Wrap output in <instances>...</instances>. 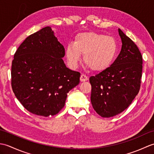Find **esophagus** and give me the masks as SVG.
Segmentation results:
<instances>
[{
  "instance_id": "obj_1",
  "label": "esophagus",
  "mask_w": 154,
  "mask_h": 154,
  "mask_svg": "<svg viewBox=\"0 0 154 154\" xmlns=\"http://www.w3.org/2000/svg\"><path fill=\"white\" fill-rule=\"evenodd\" d=\"M88 79H89V78H88V77L86 76L85 75L82 74V75H81V77H80V81H81V82H84V81H87Z\"/></svg>"
}]
</instances>
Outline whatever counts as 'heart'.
<instances>
[{
	"label": "heart",
	"mask_w": 154,
	"mask_h": 154,
	"mask_svg": "<svg viewBox=\"0 0 154 154\" xmlns=\"http://www.w3.org/2000/svg\"><path fill=\"white\" fill-rule=\"evenodd\" d=\"M118 50L115 39L94 32L78 34L73 43L65 48V55L69 64L75 68L83 54L85 63L94 71L106 69L112 64Z\"/></svg>",
	"instance_id": "1"
}]
</instances>
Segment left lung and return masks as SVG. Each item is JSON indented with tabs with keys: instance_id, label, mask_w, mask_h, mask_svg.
Wrapping results in <instances>:
<instances>
[{
	"instance_id": "obj_1",
	"label": "left lung",
	"mask_w": 154,
	"mask_h": 154,
	"mask_svg": "<svg viewBox=\"0 0 154 154\" xmlns=\"http://www.w3.org/2000/svg\"><path fill=\"white\" fill-rule=\"evenodd\" d=\"M121 51L106 69L90 77L91 100L94 110L104 118L121 113L138 94L141 83L142 56L131 39L119 28Z\"/></svg>"
}]
</instances>
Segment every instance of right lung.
I'll list each match as a JSON object with an SVG mask.
<instances>
[{"label":"right lung","mask_w":154,"mask_h":154,"mask_svg":"<svg viewBox=\"0 0 154 154\" xmlns=\"http://www.w3.org/2000/svg\"><path fill=\"white\" fill-rule=\"evenodd\" d=\"M64 56L63 45L50 26L29 35L16 50L12 88L29 112L45 117L57 114L69 91L79 83L80 73L66 67Z\"/></svg>","instance_id":"add662e5"}]
</instances>
